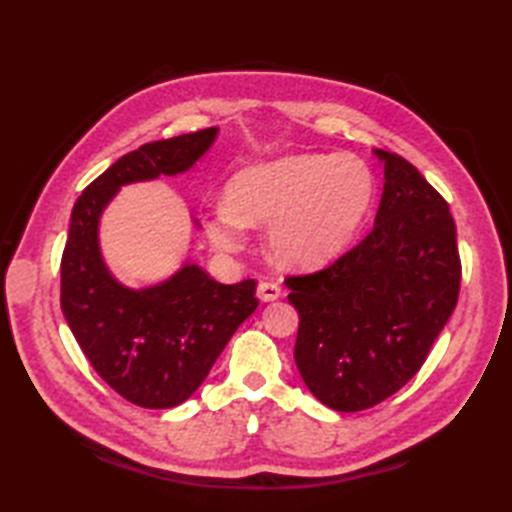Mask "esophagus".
I'll return each mask as SVG.
<instances>
[{
  "label": "esophagus",
  "mask_w": 512,
  "mask_h": 512,
  "mask_svg": "<svg viewBox=\"0 0 512 512\" xmlns=\"http://www.w3.org/2000/svg\"><path fill=\"white\" fill-rule=\"evenodd\" d=\"M257 295H259V299H262V301H275V299L281 297V288H279L277 281H270V279L259 281Z\"/></svg>",
  "instance_id": "34e87169"
}]
</instances>
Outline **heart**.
<instances>
[{"instance_id":"1","label":"heart","mask_w":512,"mask_h":512,"mask_svg":"<svg viewBox=\"0 0 512 512\" xmlns=\"http://www.w3.org/2000/svg\"><path fill=\"white\" fill-rule=\"evenodd\" d=\"M374 193L372 173L356 156L303 154L255 165L228 184V204L206 215L215 248L233 253L244 226H270V248L284 264L314 266L339 253L361 224Z\"/></svg>"}]
</instances>
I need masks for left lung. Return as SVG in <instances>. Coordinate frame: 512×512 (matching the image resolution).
<instances>
[{
    "label": "left lung",
    "mask_w": 512,
    "mask_h": 512,
    "mask_svg": "<svg viewBox=\"0 0 512 512\" xmlns=\"http://www.w3.org/2000/svg\"><path fill=\"white\" fill-rule=\"evenodd\" d=\"M374 228L330 266L286 277L295 361L323 405L363 411L418 374L455 310L462 262L447 200L394 151Z\"/></svg>",
    "instance_id": "8db88e82"
}]
</instances>
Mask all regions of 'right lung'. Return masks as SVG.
Wrapping results in <instances>:
<instances>
[{
	"label": "right lung",
	"mask_w": 512,
	"mask_h": 512,
	"mask_svg": "<svg viewBox=\"0 0 512 512\" xmlns=\"http://www.w3.org/2000/svg\"><path fill=\"white\" fill-rule=\"evenodd\" d=\"M217 127L140 145L79 195L61 257V310L76 343L107 385L145 409L187 400L224 345L259 306L257 281L217 284L195 264L147 290L123 288L99 253L96 228L118 187L187 171Z\"/></svg>",
	"instance_id": "1"
}]
</instances>
